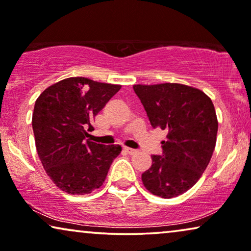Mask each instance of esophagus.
<instances>
[{
	"label": "esophagus",
	"mask_w": 251,
	"mask_h": 251,
	"mask_svg": "<svg viewBox=\"0 0 251 251\" xmlns=\"http://www.w3.org/2000/svg\"><path fill=\"white\" fill-rule=\"evenodd\" d=\"M125 151L126 153L129 154V155H133V154L137 153V150H133V149H129V147H125Z\"/></svg>",
	"instance_id": "obj_1"
}]
</instances>
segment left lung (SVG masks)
Wrapping results in <instances>:
<instances>
[{"label":"left lung","mask_w":251,"mask_h":251,"mask_svg":"<svg viewBox=\"0 0 251 251\" xmlns=\"http://www.w3.org/2000/svg\"><path fill=\"white\" fill-rule=\"evenodd\" d=\"M153 128L167 131L163 154L152 155L142 175L146 190L171 199L200 179L214 153L218 121L211 99L203 91L180 83L135 84Z\"/></svg>","instance_id":"obj_1"}]
</instances>
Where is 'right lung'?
<instances>
[{
  "mask_svg": "<svg viewBox=\"0 0 251 251\" xmlns=\"http://www.w3.org/2000/svg\"><path fill=\"white\" fill-rule=\"evenodd\" d=\"M120 84L88 77H68L50 85L36 99L32 126L35 146L48 176L68 194H89L99 188L119 145H100L87 139L91 121Z\"/></svg>",
  "mask_w": 251,
  "mask_h": 251,
  "instance_id": "1",
  "label": "right lung"
}]
</instances>
